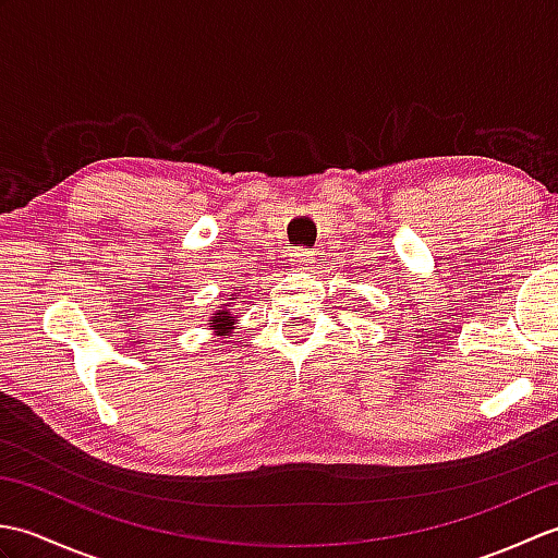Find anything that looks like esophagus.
<instances>
[{
	"mask_svg": "<svg viewBox=\"0 0 558 558\" xmlns=\"http://www.w3.org/2000/svg\"><path fill=\"white\" fill-rule=\"evenodd\" d=\"M314 264V254L312 252H306V248H298V252L292 254V266H298V268H310Z\"/></svg>",
	"mask_w": 558,
	"mask_h": 558,
	"instance_id": "esophagus-1",
	"label": "esophagus"
}]
</instances>
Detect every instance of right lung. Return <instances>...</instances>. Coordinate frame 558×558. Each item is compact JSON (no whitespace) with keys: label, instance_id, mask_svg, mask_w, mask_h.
Masks as SVG:
<instances>
[{"label":"right lung","instance_id":"right-lung-1","mask_svg":"<svg viewBox=\"0 0 558 558\" xmlns=\"http://www.w3.org/2000/svg\"><path fill=\"white\" fill-rule=\"evenodd\" d=\"M230 300L234 302V300H240V294H230ZM232 302H228V304H222V306H218V312L210 316V328L216 330L218 336H230L232 333V328H234V322H236V316H234V312L230 310L232 306Z\"/></svg>","mask_w":558,"mask_h":558}]
</instances>
